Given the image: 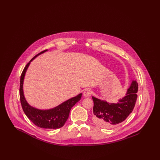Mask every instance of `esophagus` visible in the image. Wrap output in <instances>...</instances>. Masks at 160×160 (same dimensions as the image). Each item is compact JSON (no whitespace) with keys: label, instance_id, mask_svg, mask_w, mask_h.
<instances>
[{"label":"esophagus","instance_id":"esophagus-1","mask_svg":"<svg viewBox=\"0 0 160 160\" xmlns=\"http://www.w3.org/2000/svg\"><path fill=\"white\" fill-rule=\"evenodd\" d=\"M92 92L90 90H86L84 92L83 96L85 98H89L91 96Z\"/></svg>","mask_w":160,"mask_h":160}]
</instances>
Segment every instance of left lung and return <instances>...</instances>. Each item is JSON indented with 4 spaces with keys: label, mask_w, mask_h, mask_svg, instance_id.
Returning a JSON list of instances; mask_svg holds the SVG:
<instances>
[{
    "label": "left lung",
    "mask_w": 160,
    "mask_h": 160,
    "mask_svg": "<svg viewBox=\"0 0 160 160\" xmlns=\"http://www.w3.org/2000/svg\"><path fill=\"white\" fill-rule=\"evenodd\" d=\"M137 91V81L132 80L125 95L116 103H110L92 96L93 122L101 127L108 128L124 121L134 108Z\"/></svg>",
    "instance_id": "obj_1"
}]
</instances>
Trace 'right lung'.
<instances>
[{"label": "right lung", "mask_w": 160, "mask_h": 160, "mask_svg": "<svg viewBox=\"0 0 160 160\" xmlns=\"http://www.w3.org/2000/svg\"><path fill=\"white\" fill-rule=\"evenodd\" d=\"M48 50L42 51L34 56L23 69L20 77V98L24 113L36 126L45 129H58L64 125L68 118L71 108L80 100L82 93H79L76 97L65 101L58 106L46 110L35 108L28 102L23 92V82L26 72L31 62L39 55L45 53Z\"/></svg>", "instance_id": "right-lung-1"}]
</instances>
